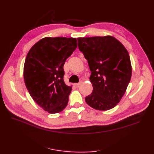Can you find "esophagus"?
<instances>
[{
    "mask_svg": "<svg viewBox=\"0 0 154 154\" xmlns=\"http://www.w3.org/2000/svg\"><path fill=\"white\" fill-rule=\"evenodd\" d=\"M80 84H81V82H80V83H75V84H74V86H76V87H78L80 85Z\"/></svg>",
    "mask_w": 154,
    "mask_h": 154,
    "instance_id": "esophagus-1",
    "label": "esophagus"
}]
</instances>
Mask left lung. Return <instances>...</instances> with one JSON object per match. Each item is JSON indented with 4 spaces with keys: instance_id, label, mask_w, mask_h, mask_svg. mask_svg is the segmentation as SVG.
<instances>
[{
    "instance_id": "1",
    "label": "left lung",
    "mask_w": 154,
    "mask_h": 154,
    "mask_svg": "<svg viewBox=\"0 0 154 154\" xmlns=\"http://www.w3.org/2000/svg\"><path fill=\"white\" fill-rule=\"evenodd\" d=\"M78 48L87 60L93 91L85 97L93 109L107 110L122 98L132 76L127 50L112 36L78 38Z\"/></svg>"
}]
</instances>
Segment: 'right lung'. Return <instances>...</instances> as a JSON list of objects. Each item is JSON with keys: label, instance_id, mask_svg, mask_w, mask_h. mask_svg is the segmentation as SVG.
Instances as JSON below:
<instances>
[{"label": "right lung", "instance_id": "right-lung-1", "mask_svg": "<svg viewBox=\"0 0 154 154\" xmlns=\"http://www.w3.org/2000/svg\"><path fill=\"white\" fill-rule=\"evenodd\" d=\"M76 48L75 38L45 37L27 54L24 66L27 89L36 103L49 113H58L67 105L72 87L63 81V66Z\"/></svg>", "mask_w": 154, "mask_h": 154}]
</instances>
